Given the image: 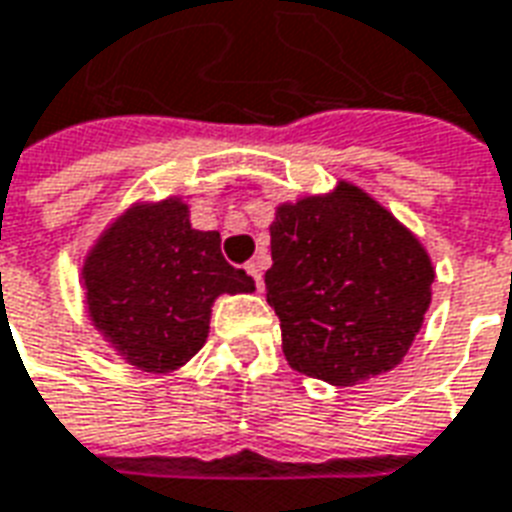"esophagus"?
I'll return each mask as SVG.
<instances>
[{"label": "esophagus", "mask_w": 512, "mask_h": 512, "mask_svg": "<svg viewBox=\"0 0 512 512\" xmlns=\"http://www.w3.org/2000/svg\"><path fill=\"white\" fill-rule=\"evenodd\" d=\"M245 270H248V275H251L253 278V283H256V288H264V278H261V264L259 261H248V264H245Z\"/></svg>", "instance_id": "1"}]
</instances>
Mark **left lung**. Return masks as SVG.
Wrapping results in <instances>:
<instances>
[{
	"instance_id": "1",
	"label": "left lung",
	"mask_w": 512,
	"mask_h": 512,
	"mask_svg": "<svg viewBox=\"0 0 512 512\" xmlns=\"http://www.w3.org/2000/svg\"><path fill=\"white\" fill-rule=\"evenodd\" d=\"M264 275L291 370L356 386L405 359L432 305L434 267L416 234L348 180L280 202Z\"/></svg>"
}]
</instances>
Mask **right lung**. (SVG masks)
<instances>
[{
    "label": "right lung",
    "instance_id": "obj_1",
    "mask_svg": "<svg viewBox=\"0 0 512 512\" xmlns=\"http://www.w3.org/2000/svg\"><path fill=\"white\" fill-rule=\"evenodd\" d=\"M88 321L142 372L180 370L207 343L213 302L256 283L221 256V234L191 226L183 197L137 199L102 229L80 267Z\"/></svg>",
    "mask_w": 512,
    "mask_h": 512
}]
</instances>
